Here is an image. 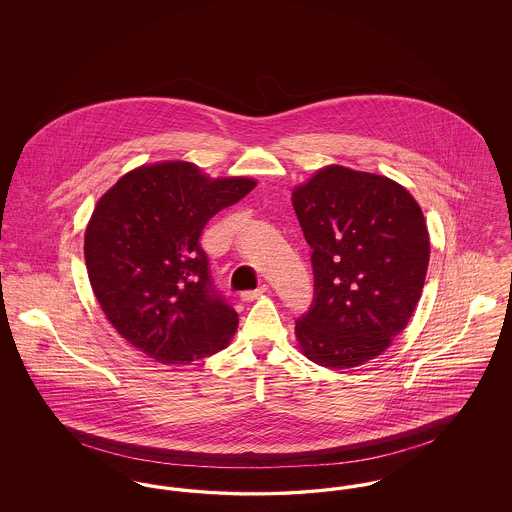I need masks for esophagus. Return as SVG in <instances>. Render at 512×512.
Instances as JSON below:
<instances>
[{"mask_svg": "<svg viewBox=\"0 0 512 512\" xmlns=\"http://www.w3.org/2000/svg\"><path fill=\"white\" fill-rule=\"evenodd\" d=\"M267 286H261V288H257V290H251V292H242V301L245 303H249V301H255V299H259L263 293L267 292Z\"/></svg>", "mask_w": 512, "mask_h": 512, "instance_id": "esophagus-1", "label": "esophagus"}]
</instances>
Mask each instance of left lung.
Returning a JSON list of instances; mask_svg holds the SVG:
<instances>
[{"label":"left lung","instance_id":"8db88e82","mask_svg":"<svg viewBox=\"0 0 512 512\" xmlns=\"http://www.w3.org/2000/svg\"><path fill=\"white\" fill-rule=\"evenodd\" d=\"M311 245L315 299L295 320L303 355L353 368L382 355L403 332L424 288L430 236L420 205L388 176L324 167L293 188Z\"/></svg>","mask_w":512,"mask_h":512}]
</instances>
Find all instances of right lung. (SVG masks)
Listing matches in <instances>:
<instances>
[{
    "label": "right lung",
    "instance_id": "obj_1",
    "mask_svg": "<svg viewBox=\"0 0 512 512\" xmlns=\"http://www.w3.org/2000/svg\"><path fill=\"white\" fill-rule=\"evenodd\" d=\"M255 186L165 161L101 195L84 236L88 278L107 320L149 359L190 365L230 343L238 313L215 290L199 236Z\"/></svg>",
    "mask_w": 512,
    "mask_h": 512
}]
</instances>
